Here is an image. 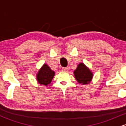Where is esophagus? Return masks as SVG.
<instances>
[{"instance_id":"obj_1","label":"esophagus","mask_w":126,"mask_h":126,"mask_svg":"<svg viewBox=\"0 0 126 126\" xmlns=\"http://www.w3.org/2000/svg\"><path fill=\"white\" fill-rule=\"evenodd\" d=\"M62 70H63V71H67L68 70V67H62Z\"/></svg>"}]
</instances>
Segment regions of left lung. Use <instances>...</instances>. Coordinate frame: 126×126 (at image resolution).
<instances>
[{
    "label": "left lung",
    "instance_id": "left-lung-1",
    "mask_svg": "<svg viewBox=\"0 0 126 126\" xmlns=\"http://www.w3.org/2000/svg\"><path fill=\"white\" fill-rule=\"evenodd\" d=\"M74 75L77 81L83 85L89 83L93 76L92 72L83 63H80L78 65L77 69L74 71Z\"/></svg>",
    "mask_w": 126,
    "mask_h": 126
}]
</instances>
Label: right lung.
<instances>
[{"label": "right lung", "mask_w": 126, "mask_h": 126, "mask_svg": "<svg viewBox=\"0 0 126 126\" xmlns=\"http://www.w3.org/2000/svg\"><path fill=\"white\" fill-rule=\"evenodd\" d=\"M37 75V79L38 83L47 86L51 83L52 79L54 78V72L51 70L48 66L44 64Z\"/></svg>", "instance_id": "1"}]
</instances>
